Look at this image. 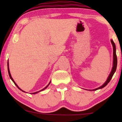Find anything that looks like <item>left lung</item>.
I'll return each instance as SVG.
<instances>
[{"label": "left lung", "instance_id": "left-lung-1", "mask_svg": "<svg viewBox=\"0 0 122 122\" xmlns=\"http://www.w3.org/2000/svg\"><path fill=\"white\" fill-rule=\"evenodd\" d=\"M111 42L112 45V46H113V55H114V61H113V67H112V69L110 75H109L106 81V82H104V84L103 85H102L100 87L96 88V89H93V91H95V90H97L99 89H101V88H104V86H106V85L108 84L109 82L110 81L111 79H112V77L113 75H114V73L115 72L116 69H117V54H116V47H115V43L112 40H111Z\"/></svg>", "mask_w": 122, "mask_h": 122}]
</instances>
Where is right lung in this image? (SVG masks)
Wrapping results in <instances>:
<instances>
[{"label":"right lung","mask_w":122,"mask_h":122,"mask_svg":"<svg viewBox=\"0 0 122 122\" xmlns=\"http://www.w3.org/2000/svg\"><path fill=\"white\" fill-rule=\"evenodd\" d=\"M7 66H8V75H9V76H10V79L12 80V81H13V82H14V84H15V85H16V86H17V87H18V88H19V89H20V90H21V91H22V89H20V88H19V87H18V85H16V83H15V81H14V80H13V79H12V78L11 76L10 72V70H9V68H8V63H7ZM50 82H51V81H50V82H49V84H48V85H47V86H46V87H45V88H43V89H42V90H41V91H43V90H44V89H46V88L47 87V86H48V85L50 84ZM23 91V92H24V91ZM40 91H38V92H34V93H33V94H35V93H38V92H40Z\"/></svg>","instance_id":"right-lung-1"}]
</instances>
